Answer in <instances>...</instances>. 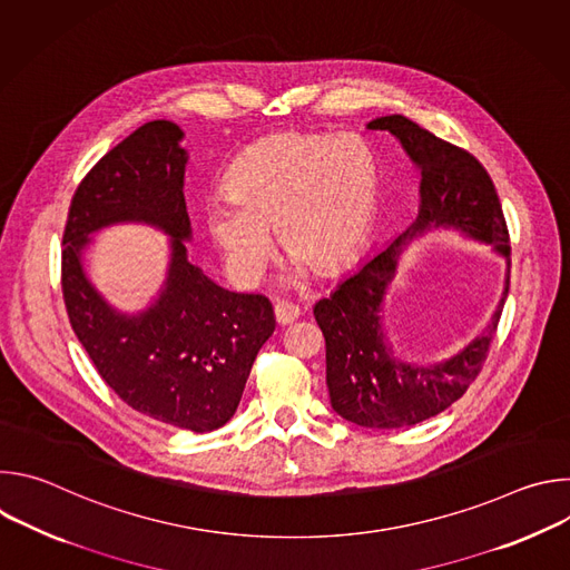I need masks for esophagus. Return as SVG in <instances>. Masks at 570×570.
<instances>
[{
    "label": "esophagus",
    "mask_w": 570,
    "mask_h": 570,
    "mask_svg": "<svg viewBox=\"0 0 570 570\" xmlns=\"http://www.w3.org/2000/svg\"><path fill=\"white\" fill-rule=\"evenodd\" d=\"M299 317V308L293 304V302H286V299H279L275 304V320L279 324H291L293 320Z\"/></svg>",
    "instance_id": "1"
}]
</instances>
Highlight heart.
Instances as JSON below:
<instances>
[{
  "label": "heart",
  "instance_id": "b5f03b06",
  "mask_svg": "<svg viewBox=\"0 0 570 570\" xmlns=\"http://www.w3.org/2000/svg\"><path fill=\"white\" fill-rule=\"evenodd\" d=\"M223 189L225 198L205 207V227L234 279L262 277L273 229L297 271L336 275L367 243L379 161L354 132H277L234 157Z\"/></svg>",
  "mask_w": 570,
  "mask_h": 570
}]
</instances>
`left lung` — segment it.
Returning <instances> with one entry per match:
<instances>
[{"label": "left lung", "instance_id": "8db88e82", "mask_svg": "<svg viewBox=\"0 0 570 570\" xmlns=\"http://www.w3.org/2000/svg\"><path fill=\"white\" fill-rule=\"evenodd\" d=\"M370 130H387L420 171V212L413 225L347 275L313 306L327 343L332 409L365 429H401L435 417L478 376L510 293V234L497 187L480 161L403 115L376 117ZM433 228H451L484 242L509 264L493 320L453 357L413 364L393 354L382 327V302L402 250Z\"/></svg>", "mask_w": 570, "mask_h": 570}]
</instances>
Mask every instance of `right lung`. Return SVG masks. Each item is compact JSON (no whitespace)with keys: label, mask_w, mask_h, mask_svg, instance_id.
<instances>
[{"label":"right lung","mask_w":570,"mask_h":570,"mask_svg":"<svg viewBox=\"0 0 570 570\" xmlns=\"http://www.w3.org/2000/svg\"><path fill=\"white\" fill-rule=\"evenodd\" d=\"M183 139L178 124L148 121L78 185L62 236V297L76 338L121 401L157 422L207 433L236 413L253 363L275 332V313L268 297L227 291L189 262ZM121 222L170 236L166 282L135 314L115 309L82 264L91 234Z\"/></svg>","instance_id":"right-lung-1"}]
</instances>
